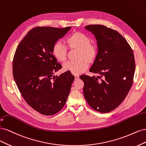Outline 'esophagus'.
<instances>
[{
	"label": "esophagus",
	"mask_w": 146,
	"mask_h": 146,
	"mask_svg": "<svg viewBox=\"0 0 146 146\" xmlns=\"http://www.w3.org/2000/svg\"><path fill=\"white\" fill-rule=\"evenodd\" d=\"M74 77H75V79H78L79 78V76H78V75H75Z\"/></svg>",
	"instance_id": "esophagus-1"
}]
</instances>
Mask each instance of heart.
<instances>
[{
    "label": "heart",
    "mask_w": 146,
    "mask_h": 146,
    "mask_svg": "<svg viewBox=\"0 0 146 146\" xmlns=\"http://www.w3.org/2000/svg\"><path fill=\"white\" fill-rule=\"evenodd\" d=\"M68 45L72 48H78L76 60L67 61L63 65L64 70L70 72L74 74H79L84 72L88 67V61H92L97 54L96 45L90 43V39L82 33H75L68 37ZM53 53L56 58L60 61L67 59V48L62 42L58 41L53 46Z\"/></svg>",
    "instance_id": "1"
}]
</instances>
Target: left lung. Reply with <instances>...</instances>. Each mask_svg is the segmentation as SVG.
I'll return each mask as SVG.
<instances>
[{"label":"left lung","mask_w":146,"mask_h":146,"mask_svg":"<svg viewBox=\"0 0 146 146\" xmlns=\"http://www.w3.org/2000/svg\"><path fill=\"white\" fill-rule=\"evenodd\" d=\"M85 28L95 35L98 45L96 57L89 71L100 76H79L84 83V96L92 109L108 113L121 104L132 86L135 70L133 52L116 30L102 25Z\"/></svg>","instance_id":"1"}]
</instances>
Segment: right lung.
Instances as JSON below:
<instances>
[{
    "label": "right lung",
    "mask_w": 146,
    "mask_h": 146,
    "mask_svg": "<svg viewBox=\"0 0 146 146\" xmlns=\"http://www.w3.org/2000/svg\"><path fill=\"white\" fill-rule=\"evenodd\" d=\"M71 29L37 27L28 32L19 44L13 60V74L22 97L33 109L44 115L58 113L67 102L74 76L62 68L53 54V46Z\"/></svg>",
    "instance_id": "add662e5"
}]
</instances>
